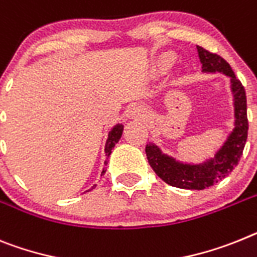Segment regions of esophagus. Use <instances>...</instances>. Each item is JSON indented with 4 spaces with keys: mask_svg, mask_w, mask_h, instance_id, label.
<instances>
[{
    "mask_svg": "<svg viewBox=\"0 0 257 257\" xmlns=\"http://www.w3.org/2000/svg\"><path fill=\"white\" fill-rule=\"evenodd\" d=\"M147 110L142 105H134L130 109V117L134 119H143L146 117Z\"/></svg>",
    "mask_w": 257,
    "mask_h": 257,
    "instance_id": "1",
    "label": "esophagus"
}]
</instances>
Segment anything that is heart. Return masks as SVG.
I'll return each instance as SVG.
<instances>
[{
	"label": "heart",
	"instance_id": "obj_1",
	"mask_svg": "<svg viewBox=\"0 0 257 257\" xmlns=\"http://www.w3.org/2000/svg\"><path fill=\"white\" fill-rule=\"evenodd\" d=\"M175 61H177L175 53H173V52H165V53H162L161 56H160L159 62H157V67H159V70H161V71H166V70H169L173 65H174Z\"/></svg>",
	"mask_w": 257,
	"mask_h": 257
}]
</instances>
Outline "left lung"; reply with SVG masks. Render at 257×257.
<instances>
[{"label":"left lung","mask_w":257,"mask_h":257,"mask_svg":"<svg viewBox=\"0 0 257 257\" xmlns=\"http://www.w3.org/2000/svg\"><path fill=\"white\" fill-rule=\"evenodd\" d=\"M196 48L204 74H222L230 79L234 120L233 130L227 134L226 139L213 155L203 161H181L174 156L162 152L161 148L153 142L147 144V159L153 172L168 185L185 190H204L233 172L244 150L248 131L247 100L242 83L236 79L230 65L223 58L209 53L201 47Z\"/></svg>","instance_id":"obj_1"}]
</instances>
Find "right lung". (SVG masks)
Wrapping results in <instances>:
<instances>
[{
	"mask_svg": "<svg viewBox=\"0 0 257 257\" xmlns=\"http://www.w3.org/2000/svg\"><path fill=\"white\" fill-rule=\"evenodd\" d=\"M122 133H123V124L117 123L115 126L111 127V130L109 131V134H107L106 143H105V157H106V160L104 161V168H102L101 175H104L105 172H106L105 166L107 165V157L111 155V150H113L114 147H115V144L118 143V140L120 139V137H122ZM95 187H96V185H93L91 188H89V190H87V191H91V190H93Z\"/></svg>",
	"mask_w": 257,
	"mask_h": 257,
	"instance_id": "obj_1",
	"label": "right lung"
}]
</instances>
